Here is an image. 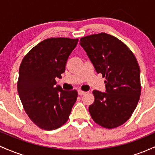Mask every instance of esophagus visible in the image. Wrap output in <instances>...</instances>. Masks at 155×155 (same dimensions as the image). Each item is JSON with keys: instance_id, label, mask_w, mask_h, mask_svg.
<instances>
[{"instance_id": "34e87169", "label": "esophagus", "mask_w": 155, "mask_h": 155, "mask_svg": "<svg viewBox=\"0 0 155 155\" xmlns=\"http://www.w3.org/2000/svg\"><path fill=\"white\" fill-rule=\"evenodd\" d=\"M86 93H87V92L81 91V90H78V94H79V95H85Z\"/></svg>"}]
</instances>
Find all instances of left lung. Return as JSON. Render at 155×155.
Instances as JSON below:
<instances>
[{
  "mask_svg": "<svg viewBox=\"0 0 155 155\" xmlns=\"http://www.w3.org/2000/svg\"><path fill=\"white\" fill-rule=\"evenodd\" d=\"M80 45L97 74L106 77V92L93 90L89 106L92 120L106 128L123 124L136 109L140 95V68L130 49L116 37L102 33L83 37Z\"/></svg>",
  "mask_w": 155,
  "mask_h": 155,
  "instance_id": "8db88e82",
  "label": "left lung"
}]
</instances>
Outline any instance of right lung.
Returning a JSON list of instances; mask_svg holds the SVG:
<instances>
[{
    "mask_svg": "<svg viewBox=\"0 0 155 155\" xmlns=\"http://www.w3.org/2000/svg\"><path fill=\"white\" fill-rule=\"evenodd\" d=\"M79 39L51 38L33 47L23 58L17 90L27 114L41 128L52 130L67 122L77 99L76 90L56 86Z\"/></svg>",
    "mask_w": 155,
    "mask_h": 155,
    "instance_id": "1",
    "label": "right lung"
}]
</instances>
